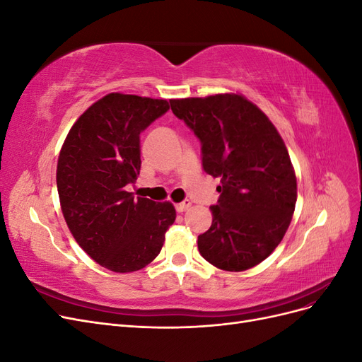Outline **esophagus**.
<instances>
[{"mask_svg": "<svg viewBox=\"0 0 362 362\" xmlns=\"http://www.w3.org/2000/svg\"><path fill=\"white\" fill-rule=\"evenodd\" d=\"M190 206H192V202H190L189 199H185V201L177 204V211H178V213H184V211H187Z\"/></svg>", "mask_w": 362, "mask_h": 362, "instance_id": "esophagus-1", "label": "esophagus"}]
</instances>
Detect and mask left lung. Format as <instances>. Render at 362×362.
I'll use <instances>...</instances> for the list:
<instances>
[{"label":"left lung","mask_w":362,"mask_h":362,"mask_svg":"<svg viewBox=\"0 0 362 362\" xmlns=\"http://www.w3.org/2000/svg\"><path fill=\"white\" fill-rule=\"evenodd\" d=\"M170 107L201 140L204 170L221 180L213 223L198 237L201 255L226 272L259 264L286 235L298 199L281 134L238 93L170 100Z\"/></svg>","instance_id":"1"}]
</instances>
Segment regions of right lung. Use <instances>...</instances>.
I'll use <instances>...</instances> for the list:
<instances>
[{
    "mask_svg": "<svg viewBox=\"0 0 362 362\" xmlns=\"http://www.w3.org/2000/svg\"><path fill=\"white\" fill-rule=\"evenodd\" d=\"M169 110L166 100L108 93L76 119L60 149L57 190L75 242L98 264L129 273L160 254L177 211L125 190L140 173V133Z\"/></svg>",
    "mask_w": 362,
    "mask_h": 362,
    "instance_id": "add662e5",
    "label": "right lung"
}]
</instances>
